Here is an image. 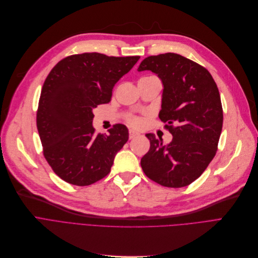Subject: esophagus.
Instances as JSON below:
<instances>
[{
    "label": "esophagus",
    "mask_w": 258,
    "mask_h": 258,
    "mask_svg": "<svg viewBox=\"0 0 258 258\" xmlns=\"http://www.w3.org/2000/svg\"><path fill=\"white\" fill-rule=\"evenodd\" d=\"M139 136H140V134H139V132H137V131H134V130H130V131H129V138H130V140L136 139V138H138Z\"/></svg>",
    "instance_id": "1"
}]
</instances>
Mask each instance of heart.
<instances>
[{
	"instance_id": "heart-1",
	"label": "heart",
	"mask_w": 258,
	"mask_h": 258,
	"mask_svg": "<svg viewBox=\"0 0 258 258\" xmlns=\"http://www.w3.org/2000/svg\"><path fill=\"white\" fill-rule=\"evenodd\" d=\"M128 120L130 122V125H132L134 127H140L143 124V119L141 117H138V116H131Z\"/></svg>"
}]
</instances>
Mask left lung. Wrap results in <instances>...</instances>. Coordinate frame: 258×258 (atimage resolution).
I'll return each mask as SVG.
<instances>
[{"label":"left lung","mask_w":258,"mask_h":258,"mask_svg":"<svg viewBox=\"0 0 258 258\" xmlns=\"http://www.w3.org/2000/svg\"><path fill=\"white\" fill-rule=\"evenodd\" d=\"M145 70L162 81L158 116L173 139L164 145L154 134H146L150 149L142 157L141 166L159 185L186 187L203 174L217 150L223 128L218 88L206 68L177 53L146 57L138 68Z\"/></svg>","instance_id":"obj_1"}]
</instances>
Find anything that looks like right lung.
Instances as JSON below:
<instances>
[{
    "label": "right lung",
    "instance_id": "add662e5",
    "mask_svg": "<svg viewBox=\"0 0 258 258\" xmlns=\"http://www.w3.org/2000/svg\"><path fill=\"white\" fill-rule=\"evenodd\" d=\"M139 59L97 52L75 54L59 60L48 75L36 127L46 161L63 180L89 186L110 172L129 132L117 124L109 134H95L92 110L110 102L114 85Z\"/></svg>",
    "mask_w": 258,
    "mask_h": 258
}]
</instances>
